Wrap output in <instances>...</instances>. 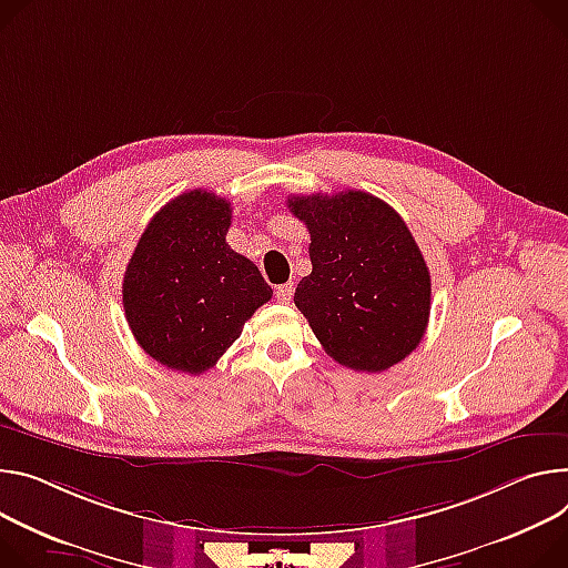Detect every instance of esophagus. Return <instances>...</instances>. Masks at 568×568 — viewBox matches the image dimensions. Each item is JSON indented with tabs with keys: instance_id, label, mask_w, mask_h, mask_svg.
I'll list each match as a JSON object with an SVG mask.
<instances>
[{
	"instance_id": "1",
	"label": "esophagus",
	"mask_w": 568,
	"mask_h": 568,
	"mask_svg": "<svg viewBox=\"0 0 568 568\" xmlns=\"http://www.w3.org/2000/svg\"><path fill=\"white\" fill-rule=\"evenodd\" d=\"M294 296V283H285L276 287V301L278 303H290Z\"/></svg>"
}]
</instances>
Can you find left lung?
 <instances>
[{
	"mask_svg": "<svg viewBox=\"0 0 568 568\" xmlns=\"http://www.w3.org/2000/svg\"><path fill=\"white\" fill-rule=\"evenodd\" d=\"M311 231V276L294 303L335 363L378 374L415 351L430 317V272L400 215L359 190L294 194Z\"/></svg>",
	"mask_w": 568,
	"mask_h": 568,
	"instance_id": "1",
	"label": "left lung"
}]
</instances>
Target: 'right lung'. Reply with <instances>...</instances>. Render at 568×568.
Listing matches in <instances>:
<instances>
[{"instance_id": "add662e5", "label": "right lung", "mask_w": 568, "mask_h": 568, "mask_svg": "<svg viewBox=\"0 0 568 568\" xmlns=\"http://www.w3.org/2000/svg\"><path fill=\"white\" fill-rule=\"evenodd\" d=\"M229 226L226 199L183 192L153 215L129 261L122 301L131 333L174 372L199 376L215 367L272 298L263 274L229 246Z\"/></svg>"}]
</instances>
